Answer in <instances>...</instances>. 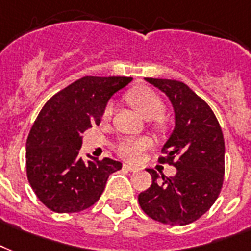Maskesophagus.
Returning a JSON list of instances; mask_svg holds the SVG:
<instances>
[{"label":"esophagus","instance_id":"1","mask_svg":"<svg viewBox=\"0 0 251 251\" xmlns=\"http://www.w3.org/2000/svg\"><path fill=\"white\" fill-rule=\"evenodd\" d=\"M123 168L126 169V170H128V172H137V170H139V168H136V166H133V165H129V164H124Z\"/></svg>","mask_w":251,"mask_h":251}]
</instances>
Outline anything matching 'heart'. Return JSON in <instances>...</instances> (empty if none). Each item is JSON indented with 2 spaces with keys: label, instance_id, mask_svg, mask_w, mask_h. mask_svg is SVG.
Here are the masks:
<instances>
[{
  "label": "heart",
  "instance_id": "obj_1",
  "mask_svg": "<svg viewBox=\"0 0 251 251\" xmlns=\"http://www.w3.org/2000/svg\"><path fill=\"white\" fill-rule=\"evenodd\" d=\"M127 102L143 116L144 119L152 120L160 118L164 114L165 104L164 100L156 91L147 86H137L129 90L126 95ZM112 115V106H106L103 111V119L108 120ZM157 124H160V122ZM151 147V141L145 137L139 139L123 140L118 145V153L128 161H139L143 153Z\"/></svg>",
  "mask_w": 251,
  "mask_h": 251
}]
</instances>
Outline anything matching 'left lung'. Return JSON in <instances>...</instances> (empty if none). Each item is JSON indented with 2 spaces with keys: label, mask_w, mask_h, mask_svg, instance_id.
<instances>
[{
  "label": "left lung",
  "mask_w": 251,
  "mask_h": 251,
  "mask_svg": "<svg viewBox=\"0 0 251 251\" xmlns=\"http://www.w3.org/2000/svg\"><path fill=\"white\" fill-rule=\"evenodd\" d=\"M166 94L174 110V129L162 147L160 162L176 168L174 176L157 174L152 186L139 195L140 207L168 225H186L208 211L224 180V136L208 104L186 83L176 79L145 78Z\"/></svg>",
  "instance_id": "obj_1"
}]
</instances>
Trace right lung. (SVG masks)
<instances>
[{
  "instance_id": "right-lung-1",
  "label": "right lung",
  "mask_w": 251,
  "mask_h": 251,
  "mask_svg": "<svg viewBox=\"0 0 251 251\" xmlns=\"http://www.w3.org/2000/svg\"><path fill=\"white\" fill-rule=\"evenodd\" d=\"M132 77H82L52 97L26 143L27 178L43 204L57 213L79 212L100 198L108 176L122 169L111 158L79 156L82 133L100 123L108 100Z\"/></svg>"
}]
</instances>
